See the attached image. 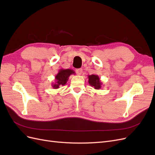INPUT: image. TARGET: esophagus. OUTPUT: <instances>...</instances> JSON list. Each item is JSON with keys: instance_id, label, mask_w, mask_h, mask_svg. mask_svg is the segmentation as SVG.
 I'll return each instance as SVG.
<instances>
[{"instance_id": "esophagus-1", "label": "esophagus", "mask_w": 155, "mask_h": 155, "mask_svg": "<svg viewBox=\"0 0 155 155\" xmlns=\"http://www.w3.org/2000/svg\"><path fill=\"white\" fill-rule=\"evenodd\" d=\"M83 72V70L81 68H78L76 70V72L78 75H81L82 74Z\"/></svg>"}]
</instances>
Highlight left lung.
Returning a JSON list of instances; mask_svg holds the SVG:
<instances>
[{
  "mask_svg": "<svg viewBox=\"0 0 155 155\" xmlns=\"http://www.w3.org/2000/svg\"><path fill=\"white\" fill-rule=\"evenodd\" d=\"M88 82L91 87H93L96 90H99L101 88L102 83L100 81L99 76L95 74L88 75Z\"/></svg>",
  "mask_w": 155,
  "mask_h": 155,
  "instance_id": "obj_1",
  "label": "left lung"
}]
</instances>
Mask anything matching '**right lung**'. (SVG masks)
Returning a JSON list of instances; mask_svg holds the SVG:
<instances>
[{
	"label": "right lung",
	"mask_w": 155,
	"mask_h": 155,
	"mask_svg": "<svg viewBox=\"0 0 155 155\" xmlns=\"http://www.w3.org/2000/svg\"><path fill=\"white\" fill-rule=\"evenodd\" d=\"M72 74H75V72L72 69H60L55 76V83L51 84V86L54 89H58L60 86L64 85Z\"/></svg>",
	"instance_id": "right-lung-1"
}]
</instances>
